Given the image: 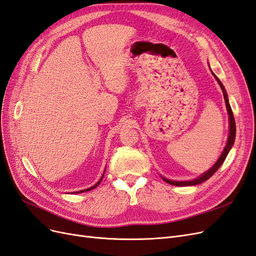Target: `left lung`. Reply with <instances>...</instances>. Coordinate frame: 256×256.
<instances>
[{"instance_id": "8db88e82", "label": "left lung", "mask_w": 256, "mask_h": 256, "mask_svg": "<svg viewBox=\"0 0 256 256\" xmlns=\"http://www.w3.org/2000/svg\"><path fill=\"white\" fill-rule=\"evenodd\" d=\"M214 78L216 79V81H218V83L220 84L221 86V90L223 92V96H224V100H226V110L228 112V118H230V134H228V143H226V146L224 147V150L222 152V154L220 156L219 160L216 162L214 166L210 168L208 170V171L206 173H204L203 175H200V177H198L196 180H189V182H174V180H166V178L164 177V180H166L168 184H173V186H178V187H184V186H194V184H198L200 182H204L205 180H207L208 178H210L216 171H218V168L221 166V164L224 162V160H226V156L228 152L230 150L232 146H233L234 142H235V136H236V124H235V118H234V114H233V111H232L230 109V102H228V95H226V88H224L223 84L221 83V81L216 78V76H214Z\"/></svg>"}]
</instances>
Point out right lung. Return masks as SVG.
Here are the masks:
<instances>
[{
	"instance_id": "right-lung-1",
	"label": "right lung",
	"mask_w": 256,
	"mask_h": 256,
	"mask_svg": "<svg viewBox=\"0 0 256 256\" xmlns=\"http://www.w3.org/2000/svg\"><path fill=\"white\" fill-rule=\"evenodd\" d=\"M102 178H104V175L102 176V178H100V180H99V182L95 184V186H92V187H90V188H88V189H85V190H81V191H78V192H74V193H82V192H86V191H90V190H92V189H95L96 187H97V186L100 184V182H102Z\"/></svg>"
}]
</instances>
